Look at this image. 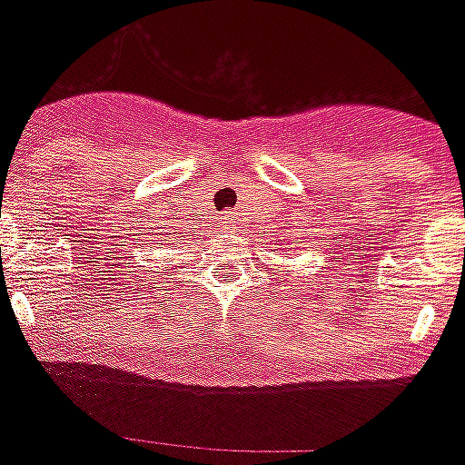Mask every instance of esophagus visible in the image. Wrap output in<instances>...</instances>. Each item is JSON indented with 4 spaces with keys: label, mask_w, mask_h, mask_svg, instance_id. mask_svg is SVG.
Masks as SVG:
<instances>
[{
    "label": "esophagus",
    "mask_w": 465,
    "mask_h": 465,
    "mask_svg": "<svg viewBox=\"0 0 465 465\" xmlns=\"http://www.w3.org/2000/svg\"><path fill=\"white\" fill-rule=\"evenodd\" d=\"M232 220H235V215H232V213H225V215H223V223H225V225H230Z\"/></svg>",
    "instance_id": "esophagus-1"
}]
</instances>
